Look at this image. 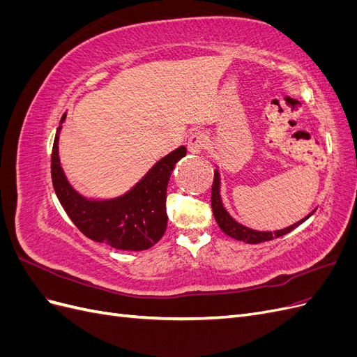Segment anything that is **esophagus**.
Returning a JSON list of instances; mask_svg holds the SVG:
<instances>
[{"instance_id":"34e87169","label":"esophagus","mask_w":357,"mask_h":357,"mask_svg":"<svg viewBox=\"0 0 357 357\" xmlns=\"http://www.w3.org/2000/svg\"><path fill=\"white\" fill-rule=\"evenodd\" d=\"M207 146V137L202 132H193L188 142V150L190 153H201Z\"/></svg>"}]
</instances>
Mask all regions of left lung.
Here are the masks:
<instances>
[{"label": "left lung", "instance_id": "left-lung-1", "mask_svg": "<svg viewBox=\"0 0 357 357\" xmlns=\"http://www.w3.org/2000/svg\"><path fill=\"white\" fill-rule=\"evenodd\" d=\"M219 188H220V178H219V172L215 171L214 180H213V188H211V208H213L214 219H215V222H218L219 228L226 235H229L231 238H234V240L244 241L247 244H259V243H264V241H271L274 238H278V236H283V235L294 231L295 228H298L301 223H304L310 218V215L314 213V211H312L310 215H307L305 219H302L301 222L291 225V226H289V228L282 229V231H275V232L253 231V229L245 228V226L240 225L238 222H235L231 218V215L228 214V211L223 208V204H222V199H220V193H219Z\"/></svg>", "mask_w": 357, "mask_h": 357}]
</instances>
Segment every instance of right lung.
<instances>
[{
	"instance_id": "right-lung-1",
	"label": "right lung",
	"mask_w": 357,
	"mask_h": 357,
	"mask_svg": "<svg viewBox=\"0 0 357 357\" xmlns=\"http://www.w3.org/2000/svg\"><path fill=\"white\" fill-rule=\"evenodd\" d=\"M66 114L62 116L63 122ZM56 131L52 149V183L61 205L71 222L88 238L117 250H147L167 231V188L177 162L186 156L181 146L162 158L137 185L110 201H91L75 192L67 181L59 164Z\"/></svg>"
}]
</instances>
